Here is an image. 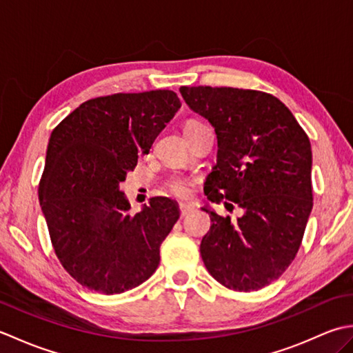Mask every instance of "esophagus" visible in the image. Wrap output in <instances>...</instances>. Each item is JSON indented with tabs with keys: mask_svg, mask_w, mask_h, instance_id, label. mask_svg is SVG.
<instances>
[{
	"mask_svg": "<svg viewBox=\"0 0 353 353\" xmlns=\"http://www.w3.org/2000/svg\"><path fill=\"white\" fill-rule=\"evenodd\" d=\"M192 211H194V206L186 205V203H181V215H182V216L188 215V214L192 212Z\"/></svg>",
	"mask_w": 353,
	"mask_h": 353,
	"instance_id": "34e87169",
	"label": "esophagus"
}]
</instances>
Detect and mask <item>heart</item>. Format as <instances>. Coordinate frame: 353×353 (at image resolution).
<instances>
[{"label":"heart","instance_id":"b5f03b06","mask_svg":"<svg viewBox=\"0 0 353 353\" xmlns=\"http://www.w3.org/2000/svg\"><path fill=\"white\" fill-rule=\"evenodd\" d=\"M192 123H199V121H188L186 124H192ZM192 183L190 181H185V179H177V181H172L170 183V190L172 194H176L179 197H188L191 194Z\"/></svg>","mask_w":353,"mask_h":353}]
</instances>
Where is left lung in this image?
Segmentation results:
<instances>
[{
  "mask_svg": "<svg viewBox=\"0 0 353 353\" xmlns=\"http://www.w3.org/2000/svg\"><path fill=\"white\" fill-rule=\"evenodd\" d=\"M188 108L216 134V163L206 179L211 201L243 209L232 223L211 206L200 254L214 279L235 291L264 288L294 259L312 209L310 139L276 97L238 88L182 86Z\"/></svg>",
  "mask_w": 353,
  "mask_h": 353,
  "instance_id": "obj_1",
  "label": "left lung"
}]
</instances>
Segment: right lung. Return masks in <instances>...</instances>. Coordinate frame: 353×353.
<instances>
[{"label":"right lung","instance_id":"1","mask_svg":"<svg viewBox=\"0 0 353 353\" xmlns=\"http://www.w3.org/2000/svg\"><path fill=\"white\" fill-rule=\"evenodd\" d=\"M181 106L176 92L161 89L99 97L52 130L39 201L59 261L83 287L119 294L159 265L179 205L153 197L133 215L119 183Z\"/></svg>","mask_w":353,"mask_h":353}]
</instances>
